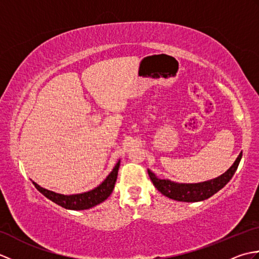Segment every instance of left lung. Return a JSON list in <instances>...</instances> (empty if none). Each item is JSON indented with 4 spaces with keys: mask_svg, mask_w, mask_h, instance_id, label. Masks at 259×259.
Listing matches in <instances>:
<instances>
[{
    "mask_svg": "<svg viewBox=\"0 0 259 259\" xmlns=\"http://www.w3.org/2000/svg\"><path fill=\"white\" fill-rule=\"evenodd\" d=\"M243 156V152L239 153V156L236 159L234 164L230 167L226 172L219 176L218 178L205 181L200 184H177L167 179H159L155 174H152L150 170H148L149 177L155 185L156 188L161 192L163 196L171 198L174 200L186 201V202H196L208 199L209 197L216 194L217 191L224 188L228 184V181L232 179L235 171L238 168L239 161Z\"/></svg>",
    "mask_w": 259,
    "mask_h": 259,
    "instance_id": "8db88e82",
    "label": "left lung"
}]
</instances>
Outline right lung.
I'll return each mask as SVG.
<instances>
[{"label": "right lung", "instance_id": "1", "mask_svg": "<svg viewBox=\"0 0 259 259\" xmlns=\"http://www.w3.org/2000/svg\"><path fill=\"white\" fill-rule=\"evenodd\" d=\"M119 166L120 160L117 162L112 171L110 172V175L101 185H99L97 188L90 191L83 192V194L67 196L57 194V192L42 188V187L35 184L34 181H33V185L35 186V188L40 191L43 196H46L48 199L56 202L57 205L61 206L65 209H71V210H84V209H89L91 207L97 206L98 203L104 201L110 195H111V192L114 188L115 181H117Z\"/></svg>", "mask_w": 259, "mask_h": 259}]
</instances>
